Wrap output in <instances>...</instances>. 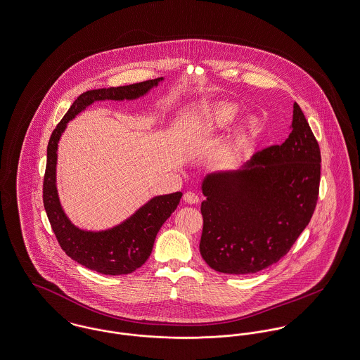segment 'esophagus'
Instances as JSON below:
<instances>
[{"label":"esophagus","mask_w":360,"mask_h":360,"mask_svg":"<svg viewBox=\"0 0 360 360\" xmlns=\"http://www.w3.org/2000/svg\"><path fill=\"white\" fill-rule=\"evenodd\" d=\"M184 201L188 202V204H197L200 201V197L193 191H186L184 194Z\"/></svg>","instance_id":"obj_1"}]
</instances>
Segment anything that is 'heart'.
Segmentation results:
<instances>
[{
    "label": "heart",
    "instance_id": "heart-1",
    "mask_svg": "<svg viewBox=\"0 0 360 360\" xmlns=\"http://www.w3.org/2000/svg\"><path fill=\"white\" fill-rule=\"evenodd\" d=\"M236 112H238V108L231 103H221L213 107L204 118L205 130L212 131V130H220V129L230 127L236 118ZM252 129L253 125L249 124L246 127V131H250Z\"/></svg>",
    "mask_w": 360,
    "mask_h": 360
}]
</instances>
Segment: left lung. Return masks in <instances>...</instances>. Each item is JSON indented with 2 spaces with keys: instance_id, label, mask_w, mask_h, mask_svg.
I'll use <instances>...</instances> for the list:
<instances>
[{
  "instance_id": "left-lung-1",
  "label": "left lung",
  "mask_w": 360,
  "mask_h": 360,
  "mask_svg": "<svg viewBox=\"0 0 360 360\" xmlns=\"http://www.w3.org/2000/svg\"><path fill=\"white\" fill-rule=\"evenodd\" d=\"M292 130L281 146L254 153L236 171L202 181L200 253L212 269L249 275L290 252L317 205L321 150L294 103Z\"/></svg>"
}]
</instances>
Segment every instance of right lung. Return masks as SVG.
<instances>
[{"instance_id": "1", "label": "right lung", "mask_w": 360, "mask_h": 360, "mask_svg": "<svg viewBox=\"0 0 360 360\" xmlns=\"http://www.w3.org/2000/svg\"><path fill=\"white\" fill-rule=\"evenodd\" d=\"M163 77L143 83L92 89L82 94L53 130L47 146V163L43 178V205L61 249L72 259L102 275H127L139 269L152 252L155 238L163 223L176 210L181 191L156 195L121 224L105 231H85L76 227L61 207L57 184V148L66 124L96 101H133L146 95Z\"/></svg>"}]
</instances>
